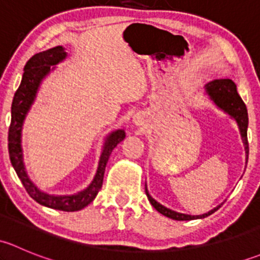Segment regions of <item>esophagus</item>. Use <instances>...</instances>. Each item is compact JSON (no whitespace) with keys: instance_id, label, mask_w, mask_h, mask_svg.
<instances>
[{"instance_id":"1","label":"esophagus","mask_w":260,"mask_h":260,"mask_svg":"<svg viewBox=\"0 0 260 260\" xmlns=\"http://www.w3.org/2000/svg\"><path fill=\"white\" fill-rule=\"evenodd\" d=\"M135 123L136 124H141L142 123V119L140 117H135Z\"/></svg>"}]
</instances>
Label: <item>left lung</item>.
<instances>
[{
	"mask_svg": "<svg viewBox=\"0 0 260 260\" xmlns=\"http://www.w3.org/2000/svg\"><path fill=\"white\" fill-rule=\"evenodd\" d=\"M206 91L210 95V98L214 101V103L216 104L219 108H221L222 111L226 112L228 114L232 115L235 120H237L238 125H239L240 135H242V140L244 146H245V153L246 157L249 154V146H248V135H246V129H248V111H246V106L244 104L242 98L239 96L237 91V85L234 84V81L230 79H216L214 81H210L209 84H206ZM146 195L148 198L149 203L152 204L154 209L157 211L161 212L165 216L170 217V219L174 220H193V219H203V217L209 216L212 212H215L220 206L215 208L214 210L209 211L208 214L204 215H198V216H192V215H186V214H180V212L172 211L170 209L165 208L164 205H161L159 203H157L154 199L151 198V195L148 193L146 187Z\"/></svg>",
	"mask_w": 260,
	"mask_h": 260,
	"instance_id": "left-lung-1",
	"label": "left lung"
}]
</instances>
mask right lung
<instances>
[{"instance_id":"add662e5","label":"right lung","mask_w":260,"mask_h":260,"mask_svg":"<svg viewBox=\"0 0 260 260\" xmlns=\"http://www.w3.org/2000/svg\"><path fill=\"white\" fill-rule=\"evenodd\" d=\"M67 52L64 51L62 46H56L46 50V51L39 52L34 55L25 65V72H23L22 80L20 86L15 93L14 101L11 107V124L9 129V152L10 159L16 171L17 176L20 177L23 187L26 188L28 195L39 203L40 205L48 206V208L55 209V210L61 211H78L85 208L86 205L91 203L95 199L96 193L102 188L103 185L104 171H106L107 162L109 156L115 146L122 142L125 137L124 131L118 129L111 133L106 141L103 152H102L101 159H99L98 171L93 182L86 187L85 190L78 192L77 195L72 196H54L49 193L41 192L32 182L28 179L27 174L25 171L22 161V149H21V129H22V123L25 119L26 113L30 109L34 99H35L36 91L41 80L49 74L51 65H56L61 60L65 59Z\"/></svg>"}]
</instances>
